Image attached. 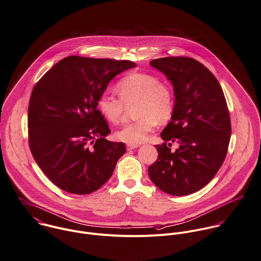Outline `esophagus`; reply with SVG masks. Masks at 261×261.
<instances>
[{"label":"esophagus","mask_w":261,"mask_h":261,"mask_svg":"<svg viewBox=\"0 0 261 261\" xmlns=\"http://www.w3.org/2000/svg\"><path fill=\"white\" fill-rule=\"evenodd\" d=\"M138 147H139L138 145H130V144L126 145V149H127V151H132V150H134V149H136V148H138Z\"/></svg>","instance_id":"esophagus-1"}]
</instances>
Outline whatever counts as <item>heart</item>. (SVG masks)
Here are the masks:
<instances>
[{"label":"heart","instance_id":"heart-1","mask_svg":"<svg viewBox=\"0 0 261 261\" xmlns=\"http://www.w3.org/2000/svg\"><path fill=\"white\" fill-rule=\"evenodd\" d=\"M120 99L103 93L98 100L101 114L112 123L122 121L125 105L137 103L135 122L125 124L115 133L118 141L130 145L144 143L158 122L166 121L173 110L170 88L148 73H132L117 85Z\"/></svg>","mask_w":261,"mask_h":261}]
</instances>
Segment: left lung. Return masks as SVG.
<instances>
[{
  "label": "left lung",
  "mask_w": 261,
  "mask_h": 261,
  "mask_svg": "<svg viewBox=\"0 0 261 261\" xmlns=\"http://www.w3.org/2000/svg\"><path fill=\"white\" fill-rule=\"evenodd\" d=\"M150 65L172 85L174 106L149 176L164 193L189 195L205 187L223 163L231 133L226 101L215 76L193 58L166 57ZM166 141L180 147L171 152Z\"/></svg>",
  "instance_id": "obj_1"
}]
</instances>
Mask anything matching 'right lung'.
I'll use <instances>...</instances> for the list:
<instances>
[{
	"label": "right lung",
	"mask_w": 261,
	"mask_h": 261,
	"mask_svg": "<svg viewBox=\"0 0 261 261\" xmlns=\"http://www.w3.org/2000/svg\"><path fill=\"white\" fill-rule=\"evenodd\" d=\"M136 66L128 60L69 56L35 86L29 106L30 147L58 188L86 195L111 177L126 149L105 139L110 129L98 100L117 74Z\"/></svg>",
	"instance_id": "right-lung-1"
}]
</instances>
